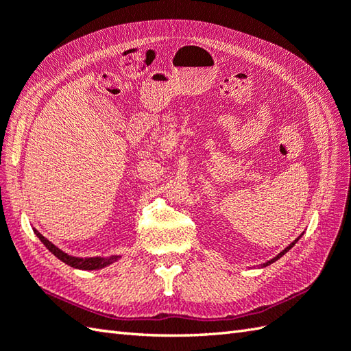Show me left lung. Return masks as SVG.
Here are the masks:
<instances>
[{
	"mask_svg": "<svg viewBox=\"0 0 351 351\" xmlns=\"http://www.w3.org/2000/svg\"><path fill=\"white\" fill-rule=\"evenodd\" d=\"M302 235H303V234H302ZM302 235H299V237H297V238H295V240H294L293 243H291V244L288 245V247H285V249H283V250H282L280 253H278V255H276L274 258H271L270 261H267V263H264V264H261L259 267H267V265H270V264H273V263H274V261H278L279 258H282V256H283V255H285V253H287V252H288V250H289L291 247H293V245H294V244H295L297 241H299V240H300V238H302Z\"/></svg>",
	"mask_w": 351,
	"mask_h": 351,
	"instance_id": "1",
	"label": "left lung"
}]
</instances>
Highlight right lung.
I'll return each instance as SVG.
<instances>
[{
	"mask_svg": "<svg viewBox=\"0 0 351 351\" xmlns=\"http://www.w3.org/2000/svg\"><path fill=\"white\" fill-rule=\"evenodd\" d=\"M34 230V234L37 235V238L43 243L45 247H47L52 255L56 258H58L60 261H63L64 264L71 265L72 268H78V270H101V268L111 265L116 261L121 259V255H113V256H93V258H78V256H72L68 255V253H64L62 249H58L57 245L52 244L49 240H47L39 230Z\"/></svg>",
	"mask_w": 351,
	"mask_h": 351,
	"instance_id": "obj_1",
	"label": "right lung"
}]
</instances>
